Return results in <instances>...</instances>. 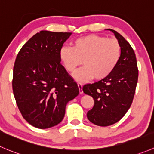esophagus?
<instances>
[{"label": "esophagus", "instance_id": "esophagus-1", "mask_svg": "<svg viewBox=\"0 0 154 154\" xmlns=\"http://www.w3.org/2000/svg\"><path fill=\"white\" fill-rule=\"evenodd\" d=\"M77 86H78V88H79V92H80V94H83V84L80 83H77Z\"/></svg>", "mask_w": 154, "mask_h": 154}]
</instances>
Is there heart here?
Instances as JSON below:
<instances>
[{
	"instance_id": "obj_1",
	"label": "heart",
	"mask_w": 154,
	"mask_h": 154,
	"mask_svg": "<svg viewBox=\"0 0 154 154\" xmlns=\"http://www.w3.org/2000/svg\"><path fill=\"white\" fill-rule=\"evenodd\" d=\"M121 47L117 40L96 34L79 37L73 47H63L59 53L65 69L72 73L83 64L84 66L74 74L77 81H86L94 77L102 80L108 77L118 64Z\"/></svg>"
}]
</instances>
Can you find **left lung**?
Masks as SVG:
<instances>
[{
	"instance_id": "left-lung-1",
	"label": "left lung",
	"mask_w": 154,
	"mask_h": 154,
	"mask_svg": "<svg viewBox=\"0 0 154 154\" xmlns=\"http://www.w3.org/2000/svg\"><path fill=\"white\" fill-rule=\"evenodd\" d=\"M108 30L121 47L120 61L108 77L83 87V92L94 99L93 107L87 113L88 120L99 126L114 124L126 114L132 103L138 77L133 49L121 34Z\"/></svg>"
}]
</instances>
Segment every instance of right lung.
<instances>
[{
	"label": "right lung",
	"instance_id": "1",
	"mask_svg": "<svg viewBox=\"0 0 154 154\" xmlns=\"http://www.w3.org/2000/svg\"><path fill=\"white\" fill-rule=\"evenodd\" d=\"M72 33L41 31L18 53L13 68V90L25 120L48 129L63 120L68 101L79 94L77 83L61 65L59 53Z\"/></svg>",
	"mask_w": 154,
	"mask_h": 154
}]
</instances>
